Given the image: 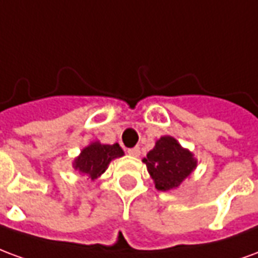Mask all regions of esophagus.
<instances>
[{"label": "esophagus", "instance_id": "esophagus-1", "mask_svg": "<svg viewBox=\"0 0 258 258\" xmlns=\"http://www.w3.org/2000/svg\"><path fill=\"white\" fill-rule=\"evenodd\" d=\"M128 155H130V156L138 157L141 155V149L138 148V146H135V148H131V149H128Z\"/></svg>", "mask_w": 258, "mask_h": 258}]
</instances>
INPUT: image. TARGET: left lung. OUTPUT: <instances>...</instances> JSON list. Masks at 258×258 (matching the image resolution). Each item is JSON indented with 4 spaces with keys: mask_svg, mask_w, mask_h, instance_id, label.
<instances>
[{
    "mask_svg": "<svg viewBox=\"0 0 258 258\" xmlns=\"http://www.w3.org/2000/svg\"><path fill=\"white\" fill-rule=\"evenodd\" d=\"M144 163L159 190L177 188L196 167L192 153L181 148L173 137H162L157 141Z\"/></svg>",
    "mask_w": 258,
    "mask_h": 258,
    "instance_id": "1",
    "label": "left lung"
}]
</instances>
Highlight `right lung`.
Returning a JSON list of instances; mask_svg holds the SVG:
<instances>
[{
    "instance_id": "add662e5",
    "label": "right lung",
    "mask_w": 258,
    "mask_h": 258,
    "mask_svg": "<svg viewBox=\"0 0 258 258\" xmlns=\"http://www.w3.org/2000/svg\"><path fill=\"white\" fill-rule=\"evenodd\" d=\"M123 155V149L118 144L102 145L99 142H94L83 149L81 155L74 162V168L79 173L88 175L91 179H95L102 173H105V170L113 159L121 157Z\"/></svg>"
}]
</instances>
